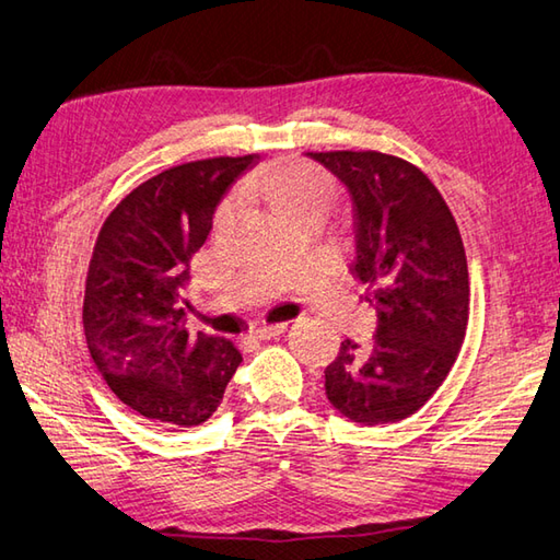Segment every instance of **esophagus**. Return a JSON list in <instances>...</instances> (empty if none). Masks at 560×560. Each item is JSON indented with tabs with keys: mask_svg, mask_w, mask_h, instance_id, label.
I'll return each instance as SVG.
<instances>
[{
	"mask_svg": "<svg viewBox=\"0 0 560 560\" xmlns=\"http://www.w3.org/2000/svg\"><path fill=\"white\" fill-rule=\"evenodd\" d=\"M283 330H287V323L254 325V328H252V335H254V338H259V340H269V338H277V335H281Z\"/></svg>",
	"mask_w": 560,
	"mask_h": 560,
	"instance_id": "esophagus-1",
	"label": "esophagus"
}]
</instances>
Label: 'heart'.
Segmentation results:
<instances>
[{"label": "heart", "mask_w": 560, "mask_h": 560, "mask_svg": "<svg viewBox=\"0 0 560 560\" xmlns=\"http://www.w3.org/2000/svg\"><path fill=\"white\" fill-rule=\"evenodd\" d=\"M242 196L261 202L279 222L296 215H328L335 200V183L323 168L303 161H277L242 183Z\"/></svg>", "instance_id": "obj_1"}]
</instances>
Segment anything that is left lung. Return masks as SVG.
Wrapping results in <instances>:
<instances>
[{"instance_id":"left-lung-1","label":"left lung","mask_w":560,"mask_h":560,"mask_svg":"<svg viewBox=\"0 0 560 560\" xmlns=\"http://www.w3.org/2000/svg\"><path fill=\"white\" fill-rule=\"evenodd\" d=\"M350 192L354 257L377 330L342 340L325 394L362 425L401 421L431 399L460 350L470 283L460 232L439 188L409 161L380 151L308 154Z\"/></svg>"}]
</instances>
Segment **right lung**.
<instances>
[{
    "mask_svg": "<svg viewBox=\"0 0 560 560\" xmlns=\"http://www.w3.org/2000/svg\"><path fill=\"white\" fill-rule=\"evenodd\" d=\"M254 164L257 154L168 168L131 190L100 230L83 303L88 350L117 399L151 421H208L242 362L225 338H192L183 293L220 200Z\"/></svg>",
    "mask_w": 560,
    "mask_h": 560,
    "instance_id": "obj_1",
    "label": "right lung"
}]
</instances>
